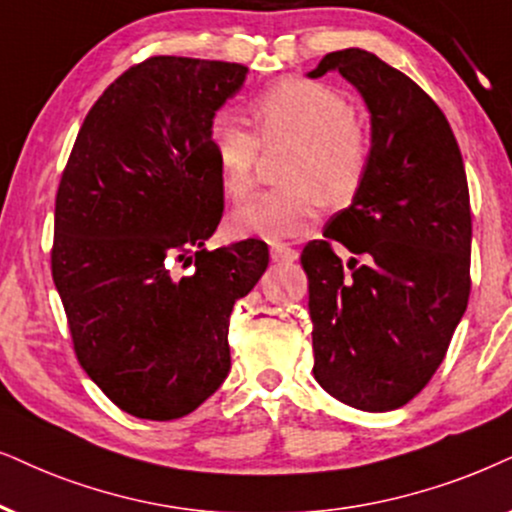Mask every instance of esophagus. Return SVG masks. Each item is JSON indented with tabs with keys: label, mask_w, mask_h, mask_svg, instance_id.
Instances as JSON below:
<instances>
[{
	"label": "esophagus",
	"mask_w": 512,
	"mask_h": 512,
	"mask_svg": "<svg viewBox=\"0 0 512 512\" xmlns=\"http://www.w3.org/2000/svg\"><path fill=\"white\" fill-rule=\"evenodd\" d=\"M271 260H274V262H295L297 260V250L288 248V245L274 243V245H271Z\"/></svg>",
	"instance_id": "34e87169"
}]
</instances>
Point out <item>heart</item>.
Here are the masks:
<instances>
[{"label":"heart","mask_w":512,"mask_h":512,"mask_svg":"<svg viewBox=\"0 0 512 512\" xmlns=\"http://www.w3.org/2000/svg\"><path fill=\"white\" fill-rule=\"evenodd\" d=\"M262 144L290 139L283 179L286 184L255 193L234 210L236 234L281 241L302 234L323 203H342L359 189L368 165L364 129L338 92L321 82L288 77L252 101ZM210 151L226 196L241 198L252 184L260 142L231 113L217 115L210 127Z\"/></svg>","instance_id":"1"}]
</instances>
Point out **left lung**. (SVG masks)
<instances>
[{"label":"left lung","instance_id":"8db88e82","mask_svg":"<svg viewBox=\"0 0 512 512\" xmlns=\"http://www.w3.org/2000/svg\"><path fill=\"white\" fill-rule=\"evenodd\" d=\"M333 70L371 113V151L352 205L300 257L314 378L342 404L392 411L428 385L468 307V179L449 120L411 77L366 49L326 54L307 75ZM333 240L353 252L347 265Z\"/></svg>","mask_w":512,"mask_h":512}]
</instances>
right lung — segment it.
<instances>
[{
    "mask_svg": "<svg viewBox=\"0 0 512 512\" xmlns=\"http://www.w3.org/2000/svg\"><path fill=\"white\" fill-rule=\"evenodd\" d=\"M241 63L153 56L99 96L56 193L51 274L84 371L122 411L174 420L231 368L229 316L269 264L257 238L208 250L224 210L210 151Z\"/></svg>",
    "mask_w": 512,
    "mask_h": 512,
    "instance_id": "add662e5",
    "label": "right lung"
}]
</instances>
